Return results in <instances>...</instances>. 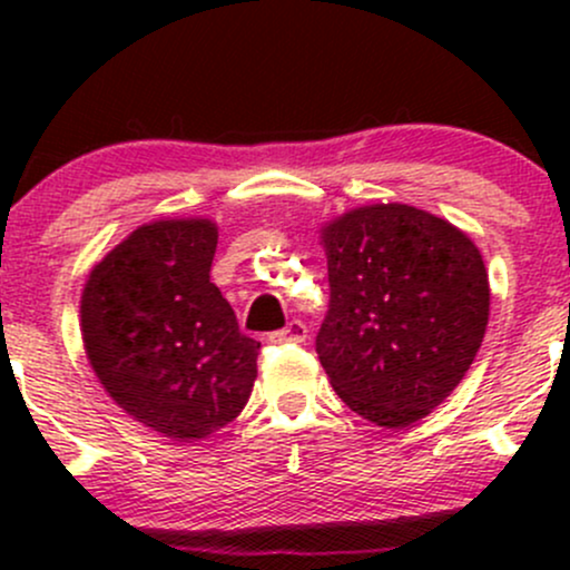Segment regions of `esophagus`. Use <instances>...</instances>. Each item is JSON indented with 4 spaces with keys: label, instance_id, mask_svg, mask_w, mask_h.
Returning <instances> with one entry per match:
<instances>
[{
    "label": "esophagus",
    "instance_id": "34e87169",
    "mask_svg": "<svg viewBox=\"0 0 570 570\" xmlns=\"http://www.w3.org/2000/svg\"><path fill=\"white\" fill-rule=\"evenodd\" d=\"M305 337H307V326L299 322V318H292V322L286 324L284 330L267 335L271 343H305Z\"/></svg>",
    "mask_w": 570,
    "mask_h": 570
}]
</instances>
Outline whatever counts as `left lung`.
Returning <instances> with one entry per match:
<instances>
[{
    "mask_svg": "<svg viewBox=\"0 0 570 570\" xmlns=\"http://www.w3.org/2000/svg\"><path fill=\"white\" fill-rule=\"evenodd\" d=\"M330 311L316 353L332 389L375 426L404 429L453 394L488 330L480 248L448 219L372 203L322 227Z\"/></svg>",
    "mask_w": 570,
    "mask_h": 570,
    "instance_id": "8db88e82",
    "label": "left lung"
}]
</instances>
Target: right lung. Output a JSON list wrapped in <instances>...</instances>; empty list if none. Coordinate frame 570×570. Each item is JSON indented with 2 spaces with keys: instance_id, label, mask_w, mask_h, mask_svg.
I'll list each match as a JSON object with an SVG mask.
<instances>
[{
  "instance_id": "obj_1",
  "label": "right lung",
  "mask_w": 570,
  "mask_h": 570,
  "mask_svg": "<svg viewBox=\"0 0 570 570\" xmlns=\"http://www.w3.org/2000/svg\"><path fill=\"white\" fill-rule=\"evenodd\" d=\"M217 222L136 227L94 265L80 299L85 353L117 407L174 442L206 440L240 415L257 340L212 284Z\"/></svg>"
}]
</instances>
